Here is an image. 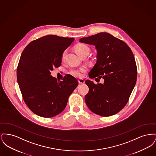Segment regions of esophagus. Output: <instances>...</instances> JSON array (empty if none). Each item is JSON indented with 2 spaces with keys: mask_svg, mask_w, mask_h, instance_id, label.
Masks as SVG:
<instances>
[{
  "mask_svg": "<svg viewBox=\"0 0 156 156\" xmlns=\"http://www.w3.org/2000/svg\"><path fill=\"white\" fill-rule=\"evenodd\" d=\"M78 81L80 84H83V83H85V80L83 79H80L78 80Z\"/></svg>",
  "mask_w": 156,
  "mask_h": 156,
  "instance_id": "esophagus-1",
  "label": "esophagus"
}]
</instances>
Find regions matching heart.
<instances>
[{
	"mask_svg": "<svg viewBox=\"0 0 156 156\" xmlns=\"http://www.w3.org/2000/svg\"><path fill=\"white\" fill-rule=\"evenodd\" d=\"M76 50L78 54L80 56L83 54H85L87 52L89 53L90 52L89 48L87 45L84 44H79L77 45ZM64 54H63V56H62L63 58L64 57ZM87 68L85 67H80L78 68H73L71 69L70 74L76 77H82L83 76V73H85L87 71Z\"/></svg>",
	"mask_w": 156,
	"mask_h": 156,
	"instance_id": "obj_1",
	"label": "heart"
}]
</instances>
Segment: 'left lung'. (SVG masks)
<instances>
[{
    "label": "left lung",
    "instance_id": "8db88e82",
    "mask_svg": "<svg viewBox=\"0 0 156 156\" xmlns=\"http://www.w3.org/2000/svg\"><path fill=\"white\" fill-rule=\"evenodd\" d=\"M97 50V62L89 72L90 78L102 77L104 83L85 81L89 87L85 101L89 109L102 116L115 115L126 105L135 86L137 67L133 54L124 41L102 32L80 39ZM96 79V78H95Z\"/></svg>",
    "mask_w": 156,
    "mask_h": 156
}]
</instances>
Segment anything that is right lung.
<instances>
[{
  "label": "right lung",
  "mask_w": 156,
  "mask_h": 156,
  "mask_svg": "<svg viewBox=\"0 0 156 156\" xmlns=\"http://www.w3.org/2000/svg\"><path fill=\"white\" fill-rule=\"evenodd\" d=\"M74 40L47 35L31 41L22 52L17 80L25 103L38 116L51 118L63 111L78 85L71 75L60 81L50 75L53 68L61 66L63 52Z\"/></svg>",
  "instance_id": "add662e5"
}]
</instances>
